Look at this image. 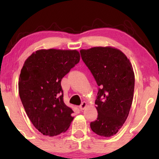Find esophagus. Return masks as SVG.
Wrapping results in <instances>:
<instances>
[{
    "label": "esophagus",
    "instance_id": "34e87169",
    "mask_svg": "<svg viewBox=\"0 0 159 159\" xmlns=\"http://www.w3.org/2000/svg\"><path fill=\"white\" fill-rule=\"evenodd\" d=\"M87 106V103L86 102H82V103H81V105L80 106V110H84V108H85V107Z\"/></svg>",
    "mask_w": 159,
    "mask_h": 159
}]
</instances>
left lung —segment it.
<instances>
[{"label":"left lung","mask_w":159,"mask_h":159,"mask_svg":"<svg viewBox=\"0 0 159 159\" xmlns=\"http://www.w3.org/2000/svg\"><path fill=\"white\" fill-rule=\"evenodd\" d=\"M80 54L99 87L95 103L98 114L90 128L100 136H113L122 127L132 106L134 75L131 63L111 47L82 49Z\"/></svg>","instance_id":"1"}]
</instances>
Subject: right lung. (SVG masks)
Listing matches in <instances>:
<instances>
[{
	"label": "right lung",
	"mask_w": 159,
	"mask_h": 159,
	"mask_svg": "<svg viewBox=\"0 0 159 159\" xmlns=\"http://www.w3.org/2000/svg\"><path fill=\"white\" fill-rule=\"evenodd\" d=\"M76 50H39L25 61L19 93L28 117L44 135L66 132L74 111L64 102L61 79L80 61Z\"/></svg>",
	"instance_id": "right-lung-1"
}]
</instances>
